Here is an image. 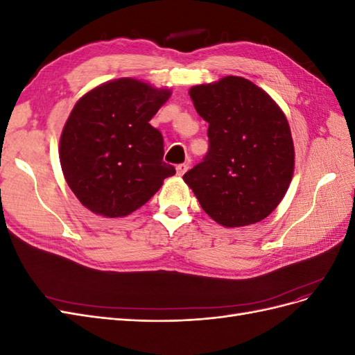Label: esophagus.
<instances>
[{
  "instance_id": "esophagus-1",
  "label": "esophagus",
  "mask_w": 355,
  "mask_h": 355,
  "mask_svg": "<svg viewBox=\"0 0 355 355\" xmlns=\"http://www.w3.org/2000/svg\"><path fill=\"white\" fill-rule=\"evenodd\" d=\"M189 168V164H187V163H182V164H179L178 167H176V171H178V175L179 176H184L185 175V171Z\"/></svg>"
}]
</instances>
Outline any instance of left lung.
Segmentation results:
<instances>
[{"mask_svg":"<svg viewBox=\"0 0 355 355\" xmlns=\"http://www.w3.org/2000/svg\"><path fill=\"white\" fill-rule=\"evenodd\" d=\"M189 96L209 123V151L184 180L223 227L261 222L293 176L295 149L283 111L252 81L232 75L196 85Z\"/></svg>","mask_w":355,"mask_h":355,"instance_id":"1","label":"left lung"}]
</instances>
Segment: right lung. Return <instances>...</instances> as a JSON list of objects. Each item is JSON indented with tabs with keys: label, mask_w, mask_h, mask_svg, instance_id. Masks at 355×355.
I'll return each mask as SVG.
<instances>
[{
	"label": "right lung",
	"mask_w": 355,
	"mask_h": 355,
	"mask_svg": "<svg viewBox=\"0 0 355 355\" xmlns=\"http://www.w3.org/2000/svg\"><path fill=\"white\" fill-rule=\"evenodd\" d=\"M168 90L121 78L84 94L63 127L60 166L84 207L108 218L127 216L176 173L163 161L164 141L149 124Z\"/></svg>",
	"instance_id": "1"
}]
</instances>
